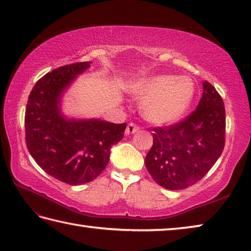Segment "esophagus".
Segmentation results:
<instances>
[{
	"mask_svg": "<svg viewBox=\"0 0 251 251\" xmlns=\"http://www.w3.org/2000/svg\"><path fill=\"white\" fill-rule=\"evenodd\" d=\"M139 129V127L135 125L134 123H129L128 125L126 127V130H125V134L126 135H131V134H135V132Z\"/></svg>",
	"mask_w": 251,
	"mask_h": 251,
	"instance_id": "esophagus-1",
	"label": "esophagus"
}]
</instances>
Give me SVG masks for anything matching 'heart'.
Here are the masks:
<instances>
[{"label":"heart","mask_w":251,"mask_h":251,"mask_svg":"<svg viewBox=\"0 0 251 251\" xmlns=\"http://www.w3.org/2000/svg\"><path fill=\"white\" fill-rule=\"evenodd\" d=\"M129 91L142 100V116L156 125H170L183 117L193 102L195 85L187 76L155 75L131 83Z\"/></svg>","instance_id":"b5f03b06"}]
</instances>
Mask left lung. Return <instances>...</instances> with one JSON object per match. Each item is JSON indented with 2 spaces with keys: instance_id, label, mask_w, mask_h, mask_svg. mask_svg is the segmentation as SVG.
I'll use <instances>...</instances> for the list:
<instances>
[{
  "instance_id": "obj_1",
  "label": "left lung",
  "mask_w": 251,
  "mask_h": 251,
  "mask_svg": "<svg viewBox=\"0 0 251 251\" xmlns=\"http://www.w3.org/2000/svg\"><path fill=\"white\" fill-rule=\"evenodd\" d=\"M196 111L169 127L153 128V146L146 156L147 170L156 184L171 190L200 180L222 154L225 144L223 100L208 81Z\"/></svg>"
}]
</instances>
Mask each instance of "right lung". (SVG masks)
<instances>
[{
	"label": "right lung",
	"mask_w": 251,
	"mask_h": 251,
	"mask_svg": "<svg viewBox=\"0 0 251 251\" xmlns=\"http://www.w3.org/2000/svg\"><path fill=\"white\" fill-rule=\"evenodd\" d=\"M90 64H70L44 75L32 88L25 114L31 156L46 173L70 185L97 178L109 163L112 146L122 140L126 128V123L70 119L63 114L64 93Z\"/></svg>",
	"instance_id": "obj_1"
}]
</instances>
